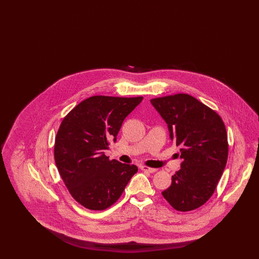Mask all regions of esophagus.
I'll return each instance as SVG.
<instances>
[{"mask_svg": "<svg viewBox=\"0 0 259 259\" xmlns=\"http://www.w3.org/2000/svg\"><path fill=\"white\" fill-rule=\"evenodd\" d=\"M141 170L144 171V172H155L157 171L156 169H154V168H149L148 166H142V167H141Z\"/></svg>", "mask_w": 259, "mask_h": 259, "instance_id": "obj_1", "label": "esophagus"}]
</instances>
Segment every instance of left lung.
<instances>
[{
  "label": "left lung",
  "mask_w": 259,
  "mask_h": 259,
  "mask_svg": "<svg viewBox=\"0 0 259 259\" xmlns=\"http://www.w3.org/2000/svg\"><path fill=\"white\" fill-rule=\"evenodd\" d=\"M168 124L170 138L180 147L183 162L162 192L172 208L193 210L213 194L228 157V141L222 117L188 94L151 99Z\"/></svg>",
  "instance_id": "1"
}]
</instances>
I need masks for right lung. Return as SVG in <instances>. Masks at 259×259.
<instances>
[{"mask_svg":"<svg viewBox=\"0 0 259 259\" xmlns=\"http://www.w3.org/2000/svg\"><path fill=\"white\" fill-rule=\"evenodd\" d=\"M142 100L92 96L63 118L55 137L54 160L70 194L84 208L103 210L112 206L138 172L135 165L110 160L105 150Z\"/></svg>","mask_w":259,"mask_h":259,"instance_id":"right-lung-1","label":"right lung"}]
</instances>
